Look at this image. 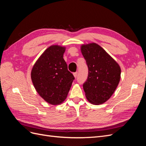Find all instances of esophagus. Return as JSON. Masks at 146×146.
<instances>
[{
	"mask_svg": "<svg viewBox=\"0 0 146 146\" xmlns=\"http://www.w3.org/2000/svg\"><path fill=\"white\" fill-rule=\"evenodd\" d=\"M73 74H74V77H75V78H76V77H77V72H74Z\"/></svg>",
	"mask_w": 146,
	"mask_h": 146,
	"instance_id": "34e87169",
	"label": "esophagus"
}]
</instances>
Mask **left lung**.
<instances>
[{
	"label": "left lung",
	"mask_w": 146,
	"mask_h": 146,
	"mask_svg": "<svg viewBox=\"0 0 146 146\" xmlns=\"http://www.w3.org/2000/svg\"><path fill=\"white\" fill-rule=\"evenodd\" d=\"M88 67V76L83 85L87 100L99 105L107 101L120 81L121 69L116 61L98 44L81 46Z\"/></svg>",
	"instance_id": "obj_1"
}]
</instances>
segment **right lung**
Masks as SVG:
<instances>
[{
	"label": "right lung",
	"instance_id": "obj_1",
	"mask_svg": "<svg viewBox=\"0 0 146 146\" xmlns=\"http://www.w3.org/2000/svg\"><path fill=\"white\" fill-rule=\"evenodd\" d=\"M66 47L52 45L33 66L31 78L38 94L51 105H59L67 98L74 77L63 59Z\"/></svg>",
	"mask_w": 146,
	"mask_h": 146
}]
</instances>
